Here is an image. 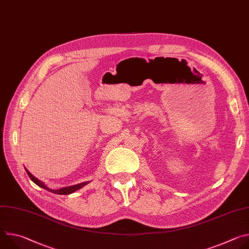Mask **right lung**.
I'll return each mask as SVG.
<instances>
[{"instance_id":"add662e5","label":"right lung","mask_w":249,"mask_h":249,"mask_svg":"<svg viewBox=\"0 0 249 249\" xmlns=\"http://www.w3.org/2000/svg\"><path fill=\"white\" fill-rule=\"evenodd\" d=\"M25 170H26V172H27V174H28V176H29V178L36 184V185H38L39 187H42L43 189H46V190H48V191H50V192H52V193H56V194H61V195H67V194H71V193H73V192H75L76 190H78V189H80V188H82L83 186H85V185H87L88 183H89V181H87V182H83V183H80V184H77V185H73V186H69V187H64V188H61V189H58V190H53V189H50V188H48L42 181H40V180H38L36 177H34L26 168H25Z\"/></svg>"}]
</instances>
